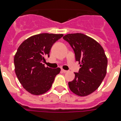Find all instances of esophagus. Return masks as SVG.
<instances>
[{
	"mask_svg": "<svg viewBox=\"0 0 121 121\" xmlns=\"http://www.w3.org/2000/svg\"><path fill=\"white\" fill-rule=\"evenodd\" d=\"M61 72H63V73H66V72H68V71H67V70H63V69H62V70H61Z\"/></svg>",
	"mask_w": 121,
	"mask_h": 121,
	"instance_id": "1",
	"label": "esophagus"
}]
</instances>
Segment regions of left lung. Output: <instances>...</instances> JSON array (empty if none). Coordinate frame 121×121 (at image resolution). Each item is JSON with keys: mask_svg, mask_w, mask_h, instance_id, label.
Wrapping results in <instances>:
<instances>
[{"mask_svg": "<svg viewBox=\"0 0 121 121\" xmlns=\"http://www.w3.org/2000/svg\"><path fill=\"white\" fill-rule=\"evenodd\" d=\"M63 38L72 46L81 67L73 80L68 82L69 88L77 95H88L99 88L107 73L104 50L98 42L82 33L68 34Z\"/></svg>", "mask_w": 121, "mask_h": 121, "instance_id": "left-lung-1", "label": "left lung"}]
</instances>
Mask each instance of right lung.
<instances>
[{
	"label": "right lung",
	"mask_w": 121,
	"mask_h": 121,
	"mask_svg": "<svg viewBox=\"0 0 121 121\" xmlns=\"http://www.w3.org/2000/svg\"><path fill=\"white\" fill-rule=\"evenodd\" d=\"M62 34L42 33L34 35L21 43L14 56L15 72L26 90L39 95L50 89L60 68L45 67L46 57L55 42L63 37Z\"/></svg>",
	"instance_id": "right-lung-1"
}]
</instances>
